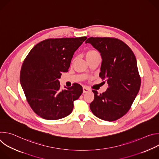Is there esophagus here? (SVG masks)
I'll list each match as a JSON object with an SVG mask.
<instances>
[{
    "mask_svg": "<svg viewBox=\"0 0 159 159\" xmlns=\"http://www.w3.org/2000/svg\"><path fill=\"white\" fill-rule=\"evenodd\" d=\"M89 91H90V89L89 87H85V86L83 87V93H88Z\"/></svg>",
    "mask_w": 159,
    "mask_h": 159,
    "instance_id": "esophagus-1",
    "label": "esophagus"
}]
</instances>
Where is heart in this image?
Wrapping results in <instances>:
<instances>
[{"label": "heart", "mask_w": 159, "mask_h": 159, "mask_svg": "<svg viewBox=\"0 0 159 159\" xmlns=\"http://www.w3.org/2000/svg\"><path fill=\"white\" fill-rule=\"evenodd\" d=\"M97 55H99V53L95 50H88L86 53H85V57H86V59H89V58H92Z\"/></svg>", "instance_id": "obj_1"}]
</instances>
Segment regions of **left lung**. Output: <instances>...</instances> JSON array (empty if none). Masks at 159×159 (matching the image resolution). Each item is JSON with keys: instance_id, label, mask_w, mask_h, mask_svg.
<instances>
[{"instance_id": "obj_1", "label": "left lung", "mask_w": 159, "mask_h": 159, "mask_svg": "<svg viewBox=\"0 0 159 159\" xmlns=\"http://www.w3.org/2000/svg\"><path fill=\"white\" fill-rule=\"evenodd\" d=\"M85 43L100 52L102 60L99 77L108 84L102 94L93 90L94 99L90 104V110L102 120H117L129 111L140 88L136 57L126 44L116 38L90 37Z\"/></svg>"}]
</instances>
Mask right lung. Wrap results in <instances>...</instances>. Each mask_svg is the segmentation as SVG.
<instances>
[{
  "instance_id": "1",
  "label": "right lung",
  "mask_w": 159,
  "mask_h": 159,
  "mask_svg": "<svg viewBox=\"0 0 159 159\" xmlns=\"http://www.w3.org/2000/svg\"><path fill=\"white\" fill-rule=\"evenodd\" d=\"M86 39H45L35 45L24 60L20 82L30 106L42 118L56 120L72 112L82 87L75 83L61 90L58 80L61 72H68L75 52Z\"/></svg>"
}]
</instances>
